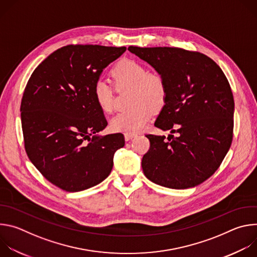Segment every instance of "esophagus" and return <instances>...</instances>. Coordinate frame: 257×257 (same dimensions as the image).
I'll return each instance as SVG.
<instances>
[{"instance_id": "1", "label": "esophagus", "mask_w": 257, "mask_h": 257, "mask_svg": "<svg viewBox=\"0 0 257 257\" xmlns=\"http://www.w3.org/2000/svg\"><path fill=\"white\" fill-rule=\"evenodd\" d=\"M136 136H137V134H134V133H125L124 134V137H125L126 141H129L130 139H132V138H134Z\"/></svg>"}]
</instances>
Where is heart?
Returning a JSON list of instances; mask_svg holds the SVG:
<instances>
[{"instance_id": "heart-1", "label": "heart", "mask_w": 257, "mask_h": 257, "mask_svg": "<svg viewBox=\"0 0 257 257\" xmlns=\"http://www.w3.org/2000/svg\"><path fill=\"white\" fill-rule=\"evenodd\" d=\"M116 87L129 86V108L109 120V129L114 132L137 133L153 117V109L158 111L166 102L168 87L165 78L159 73L149 72L143 64L133 59L117 63L111 72ZM94 100L103 113H111L114 107L113 87L107 81L98 78L92 89Z\"/></svg>"}]
</instances>
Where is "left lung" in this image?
I'll return each instance as SVG.
<instances>
[{
    "mask_svg": "<svg viewBox=\"0 0 257 257\" xmlns=\"http://www.w3.org/2000/svg\"><path fill=\"white\" fill-rule=\"evenodd\" d=\"M128 50L148 62L167 83L168 95L149 134L151 148L141 162L146 178L172 189L197 186L221 166L230 150L234 97L227 77L207 56L180 48Z\"/></svg>",
    "mask_w": 257,
    "mask_h": 257,
    "instance_id": "obj_1",
    "label": "left lung"
}]
</instances>
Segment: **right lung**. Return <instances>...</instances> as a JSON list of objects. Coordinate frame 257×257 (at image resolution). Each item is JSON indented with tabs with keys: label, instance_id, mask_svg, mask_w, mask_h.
<instances>
[{
	"label": "right lung",
	"instance_id": "add662e5",
	"mask_svg": "<svg viewBox=\"0 0 257 257\" xmlns=\"http://www.w3.org/2000/svg\"><path fill=\"white\" fill-rule=\"evenodd\" d=\"M125 47L66 46L31 74L21 100L26 154L57 187L77 192L102 182L113 169L123 134L97 135L107 122L92 89L102 70Z\"/></svg>",
	"mask_w": 257,
	"mask_h": 257
}]
</instances>
